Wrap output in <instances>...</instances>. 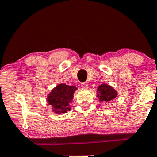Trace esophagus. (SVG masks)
Listing matches in <instances>:
<instances>
[{"label": "esophagus", "mask_w": 157, "mask_h": 157, "mask_svg": "<svg viewBox=\"0 0 157 157\" xmlns=\"http://www.w3.org/2000/svg\"><path fill=\"white\" fill-rule=\"evenodd\" d=\"M81 86L83 88V89H88V87H89V84H88V82H82L81 83Z\"/></svg>", "instance_id": "esophagus-1"}]
</instances>
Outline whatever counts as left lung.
<instances>
[{"label":"left lung","instance_id":"8db88e82","mask_svg":"<svg viewBox=\"0 0 157 157\" xmlns=\"http://www.w3.org/2000/svg\"><path fill=\"white\" fill-rule=\"evenodd\" d=\"M97 91V96L99 98L98 99L100 102H109L117 96L116 91L113 87L106 84H102L98 86Z\"/></svg>","mask_w":157,"mask_h":157}]
</instances>
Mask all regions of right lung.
I'll list each match as a JSON object with an SVG mask.
<instances>
[{"instance_id": "obj_1", "label": "right lung", "mask_w": 157, "mask_h": 157, "mask_svg": "<svg viewBox=\"0 0 157 157\" xmlns=\"http://www.w3.org/2000/svg\"><path fill=\"white\" fill-rule=\"evenodd\" d=\"M77 88L74 86L64 84L58 85L49 93L48 103L52 106V110L58 114L65 113L71 109L68 105L71 102L75 91Z\"/></svg>"}]
</instances>
